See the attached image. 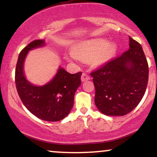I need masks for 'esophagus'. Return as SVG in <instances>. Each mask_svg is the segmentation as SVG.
Masks as SVG:
<instances>
[{"label": "esophagus", "instance_id": "obj_1", "mask_svg": "<svg viewBox=\"0 0 157 157\" xmlns=\"http://www.w3.org/2000/svg\"><path fill=\"white\" fill-rule=\"evenodd\" d=\"M91 79V77H90V75H89L88 73H82V77H81V80L82 81H86V80H89Z\"/></svg>", "mask_w": 157, "mask_h": 157}]
</instances>
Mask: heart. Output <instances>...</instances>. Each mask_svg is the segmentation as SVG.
Segmentation results:
<instances>
[{"instance_id": "obj_1", "label": "heart", "mask_w": 157, "mask_h": 157, "mask_svg": "<svg viewBox=\"0 0 157 157\" xmlns=\"http://www.w3.org/2000/svg\"><path fill=\"white\" fill-rule=\"evenodd\" d=\"M117 51V46L105 39L97 38L84 41L74 48V53L70 54L68 59L75 60L77 56L82 59L91 57L93 64L102 65L111 58Z\"/></svg>"}]
</instances>
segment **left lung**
<instances>
[{"instance_id": "left-lung-1", "label": "left lung", "mask_w": 157, "mask_h": 157, "mask_svg": "<svg viewBox=\"0 0 157 157\" xmlns=\"http://www.w3.org/2000/svg\"><path fill=\"white\" fill-rule=\"evenodd\" d=\"M94 102L109 116H124L141 101L148 81V64L142 48L129 37V48L91 72Z\"/></svg>"}]
</instances>
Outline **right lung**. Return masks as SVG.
Wrapping results in <instances>:
<instances>
[{
	"mask_svg": "<svg viewBox=\"0 0 157 157\" xmlns=\"http://www.w3.org/2000/svg\"><path fill=\"white\" fill-rule=\"evenodd\" d=\"M44 45V40H35L20 52L15 69V85L21 101L32 114L48 122L60 121L69 113L74 105V96L81 84L82 72L70 74L60 68L51 82L44 86H35L26 80L23 62L29 50Z\"/></svg>",
	"mask_w": 157,
	"mask_h": 157,
	"instance_id": "obj_1",
	"label": "right lung"
}]
</instances>
